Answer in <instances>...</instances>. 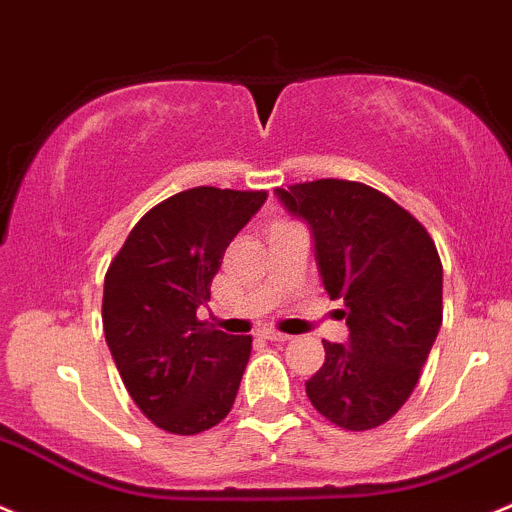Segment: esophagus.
Here are the masks:
<instances>
[{
	"mask_svg": "<svg viewBox=\"0 0 512 512\" xmlns=\"http://www.w3.org/2000/svg\"><path fill=\"white\" fill-rule=\"evenodd\" d=\"M262 337H265V340H270V342H287V340H290V335H285V332H280V330H262Z\"/></svg>",
	"mask_w": 512,
	"mask_h": 512,
	"instance_id": "obj_1",
	"label": "esophagus"
}]
</instances>
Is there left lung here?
<instances>
[{"mask_svg": "<svg viewBox=\"0 0 512 512\" xmlns=\"http://www.w3.org/2000/svg\"><path fill=\"white\" fill-rule=\"evenodd\" d=\"M315 235L330 300L345 302L350 342H327L305 382L320 415L342 430L388 423L413 395L443 322V262L430 232L380 190L315 180L277 190Z\"/></svg>", "mask_w": 512, "mask_h": 512, "instance_id": "left-lung-1", "label": "left lung"}]
</instances>
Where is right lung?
Wrapping results in <instances>:
<instances>
[{
	"mask_svg": "<svg viewBox=\"0 0 512 512\" xmlns=\"http://www.w3.org/2000/svg\"><path fill=\"white\" fill-rule=\"evenodd\" d=\"M267 200L265 190L192 187L152 207L104 275L102 325L124 388L147 420L197 435L227 418L252 337L197 317L232 237Z\"/></svg>",
	"mask_w": 512,
	"mask_h": 512,
	"instance_id": "right-lung-1",
	"label": "right lung"
}]
</instances>
